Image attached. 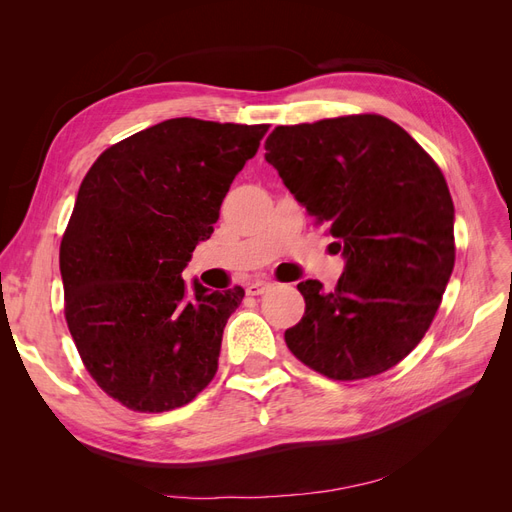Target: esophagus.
<instances>
[{
    "instance_id": "34e87169",
    "label": "esophagus",
    "mask_w": 512,
    "mask_h": 512,
    "mask_svg": "<svg viewBox=\"0 0 512 512\" xmlns=\"http://www.w3.org/2000/svg\"><path fill=\"white\" fill-rule=\"evenodd\" d=\"M273 284L271 282H265V280H256V282H250L245 288L247 294H252V297H258V294H265Z\"/></svg>"
}]
</instances>
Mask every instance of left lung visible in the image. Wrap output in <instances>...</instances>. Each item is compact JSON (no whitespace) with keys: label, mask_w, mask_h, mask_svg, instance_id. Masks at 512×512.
<instances>
[{"label":"left lung","mask_w":512,"mask_h":512,"mask_svg":"<svg viewBox=\"0 0 512 512\" xmlns=\"http://www.w3.org/2000/svg\"><path fill=\"white\" fill-rule=\"evenodd\" d=\"M265 149L346 260L333 292L318 280L297 286L305 316L284 333L286 346L333 380L395 367L427 333L455 267V207L442 170L382 115L277 126Z\"/></svg>","instance_id":"obj_1"}]
</instances>
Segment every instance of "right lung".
Listing matches in <instances>:
<instances>
[{"label":"right lung","instance_id":"add662e5","mask_svg":"<svg viewBox=\"0 0 512 512\" xmlns=\"http://www.w3.org/2000/svg\"><path fill=\"white\" fill-rule=\"evenodd\" d=\"M269 126L166 119L89 168L59 247L66 322L100 389L130 410L168 412L218 371L245 290L183 282L194 247Z\"/></svg>","mask_w":512,"mask_h":512}]
</instances>
